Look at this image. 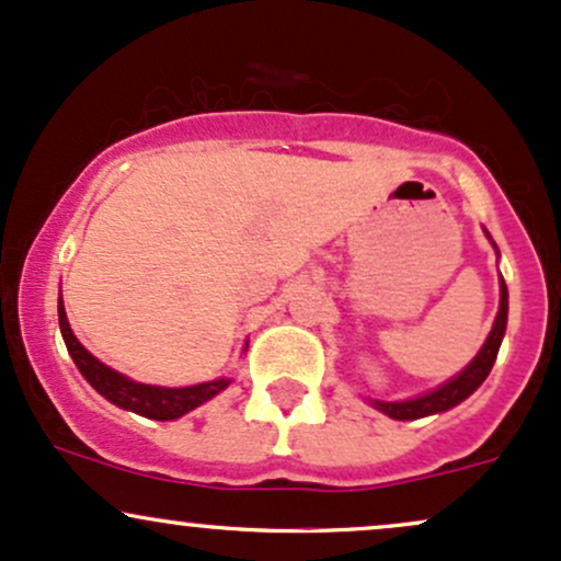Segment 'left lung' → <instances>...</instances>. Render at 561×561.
<instances>
[{
    "mask_svg": "<svg viewBox=\"0 0 561 561\" xmlns=\"http://www.w3.org/2000/svg\"><path fill=\"white\" fill-rule=\"evenodd\" d=\"M492 248H495V242H492ZM506 322H508V290H506V282H503L501 276V306H497L495 324H492L484 346L479 348V354L469 362V367L460 370L453 380L442 383L439 389L423 393V397L404 399V402H373L375 410H380L383 415L393 417V421H417V417L436 415V412H445L455 408V404L463 402V399H469L471 393L484 383V378L490 375L492 365H495L497 348H501L503 335H506Z\"/></svg>",
    "mask_w": 561,
    "mask_h": 561,
    "instance_id": "left-lung-1",
    "label": "left lung"
}]
</instances>
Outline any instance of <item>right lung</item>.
<instances>
[{
	"mask_svg": "<svg viewBox=\"0 0 561 561\" xmlns=\"http://www.w3.org/2000/svg\"><path fill=\"white\" fill-rule=\"evenodd\" d=\"M58 324L73 365L79 367V373L84 375V380H88L92 389L101 393V397H106L111 404H116V408L138 412V415L151 417V421H175V417L186 415V412L205 404L207 399H213L215 393H220L231 383L229 378H218L199 386H186V389H164V386L135 383L127 375L111 370L103 362H98L95 356L77 341V335L71 332L69 319H66L64 300L60 298Z\"/></svg>",
	"mask_w": 561,
	"mask_h": 561,
	"instance_id": "add662e5",
	"label": "right lung"
}]
</instances>
